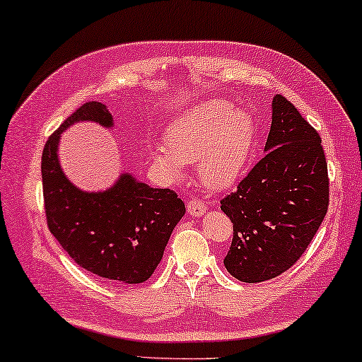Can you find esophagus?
I'll list each match as a JSON object with an SVG mask.
<instances>
[{"label": "esophagus", "mask_w": 362, "mask_h": 362, "mask_svg": "<svg viewBox=\"0 0 362 362\" xmlns=\"http://www.w3.org/2000/svg\"><path fill=\"white\" fill-rule=\"evenodd\" d=\"M205 210H207V205H205L202 200L199 199H191L187 202V214L192 215V216H200L205 214Z\"/></svg>", "instance_id": "1"}]
</instances>
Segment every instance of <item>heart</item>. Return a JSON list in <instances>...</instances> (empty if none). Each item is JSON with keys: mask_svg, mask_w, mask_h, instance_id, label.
<instances>
[{"mask_svg": "<svg viewBox=\"0 0 362 362\" xmlns=\"http://www.w3.org/2000/svg\"><path fill=\"white\" fill-rule=\"evenodd\" d=\"M166 148L153 147V162L171 177L181 163H197L202 185L214 191L235 186L247 168L255 146V123L247 111L223 100L197 103L166 129Z\"/></svg>", "mask_w": 362, "mask_h": 362, "instance_id": "heart-1", "label": "heart"}]
</instances>
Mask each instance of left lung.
<instances>
[{
    "instance_id": "left-lung-1",
    "label": "left lung",
    "mask_w": 362,
    "mask_h": 362,
    "mask_svg": "<svg viewBox=\"0 0 362 362\" xmlns=\"http://www.w3.org/2000/svg\"><path fill=\"white\" fill-rule=\"evenodd\" d=\"M233 223L223 264L239 281L281 275L304 254L329 209V173L319 132L285 97L272 102L265 155L221 199Z\"/></svg>"
}]
</instances>
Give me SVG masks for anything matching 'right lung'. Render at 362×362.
I'll use <instances>...</instances> for the list:
<instances>
[{
	"instance_id": "right-lung-1",
	"label": "right lung",
	"mask_w": 362,
	"mask_h": 362,
	"mask_svg": "<svg viewBox=\"0 0 362 362\" xmlns=\"http://www.w3.org/2000/svg\"><path fill=\"white\" fill-rule=\"evenodd\" d=\"M79 121L113 127L107 105L87 102L61 124L42 153L47 223L77 265L105 280L136 285L152 276L185 202L171 189H155L123 173L107 191L87 192L66 177L59 165L61 132Z\"/></svg>"
}]
</instances>
